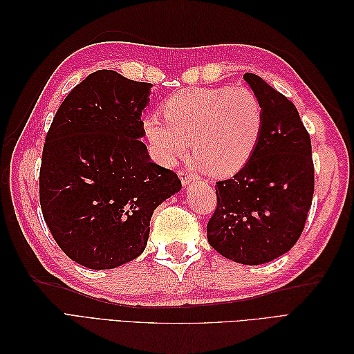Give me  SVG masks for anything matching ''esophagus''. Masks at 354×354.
I'll return each mask as SVG.
<instances>
[{
    "instance_id": "1",
    "label": "esophagus",
    "mask_w": 354,
    "mask_h": 354,
    "mask_svg": "<svg viewBox=\"0 0 354 354\" xmlns=\"http://www.w3.org/2000/svg\"><path fill=\"white\" fill-rule=\"evenodd\" d=\"M178 177H180V180H181V183H183V186H187V185L192 183V181L198 180V176H196V174L187 173V171H183V169L178 171Z\"/></svg>"
}]
</instances>
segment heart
Here are the masks:
<instances>
[{
    "label": "heart",
    "instance_id": "heart-1",
    "mask_svg": "<svg viewBox=\"0 0 354 354\" xmlns=\"http://www.w3.org/2000/svg\"><path fill=\"white\" fill-rule=\"evenodd\" d=\"M162 112L165 120L151 115L143 128L153 156L167 167L192 142L199 168L233 174L251 159L263 136V103L246 87L181 90L165 100Z\"/></svg>",
    "mask_w": 354,
    "mask_h": 354
}]
</instances>
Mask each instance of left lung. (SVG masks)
<instances>
[{
    "label": "left lung",
    "instance_id": "left-lung-1",
    "mask_svg": "<svg viewBox=\"0 0 354 354\" xmlns=\"http://www.w3.org/2000/svg\"><path fill=\"white\" fill-rule=\"evenodd\" d=\"M243 80L263 103V136L248 162L217 181L207 238L226 259L259 266L298 241L312 207L315 168L310 136L294 103L259 75L245 73Z\"/></svg>",
    "mask_w": 354,
    "mask_h": 354
}]
</instances>
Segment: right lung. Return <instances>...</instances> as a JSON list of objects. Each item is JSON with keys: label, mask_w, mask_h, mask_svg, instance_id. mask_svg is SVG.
<instances>
[{"label": "right lung", "mask_w": 354, "mask_h": 354, "mask_svg": "<svg viewBox=\"0 0 354 354\" xmlns=\"http://www.w3.org/2000/svg\"><path fill=\"white\" fill-rule=\"evenodd\" d=\"M152 84L102 69L63 100L42 151L39 203L53 238L93 270L137 259L152 214L181 190L174 171L152 162L142 112Z\"/></svg>", "instance_id": "right-lung-1"}]
</instances>
